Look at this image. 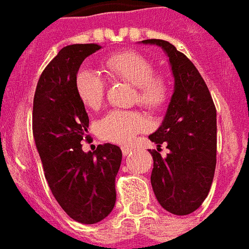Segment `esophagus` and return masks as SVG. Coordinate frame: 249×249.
<instances>
[{"mask_svg":"<svg viewBox=\"0 0 249 249\" xmlns=\"http://www.w3.org/2000/svg\"><path fill=\"white\" fill-rule=\"evenodd\" d=\"M121 151H123V155H124V156H128V155H130V153L133 152V148H131V147H123Z\"/></svg>","mask_w":249,"mask_h":249,"instance_id":"34e87169","label":"esophagus"}]
</instances>
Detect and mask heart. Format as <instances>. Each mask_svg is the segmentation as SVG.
Returning <instances> with one entry per match:
<instances>
[{
	"label": "heart",
	"mask_w": 249,
	"mask_h": 249,
	"mask_svg": "<svg viewBox=\"0 0 249 249\" xmlns=\"http://www.w3.org/2000/svg\"><path fill=\"white\" fill-rule=\"evenodd\" d=\"M104 68L115 80L134 86L135 101L148 111L160 112L169 104L170 83L163 75L155 74V66L143 54L135 51L118 52L105 60ZM75 90L84 106L97 110L105 100L106 83L97 72L82 70L76 75ZM145 128L147 121L139 111L112 110L101 119L97 131L107 142L128 144Z\"/></svg>",
	"instance_id": "b5f03b06"
}]
</instances>
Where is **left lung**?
Instances as JSON below:
<instances>
[{
  "label": "left lung",
  "mask_w": 249,
  "mask_h": 249,
  "mask_svg": "<svg viewBox=\"0 0 249 249\" xmlns=\"http://www.w3.org/2000/svg\"><path fill=\"white\" fill-rule=\"evenodd\" d=\"M169 56L175 87L162 125L149 139L157 149L153 157L151 184L157 201L174 215H189L209 195L216 167V107L205 80L193 62L173 44L162 39H145ZM165 144L171 151L159 153Z\"/></svg>",
  "instance_id": "left-lung-1"
}]
</instances>
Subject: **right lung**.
Here are the masks:
<instances>
[{
	"label": "right lung",
	"instance_id": "right-lung-1",
	"mask_svg": "<svg viewBox=\"0 0 249 249\" xmlns=\"http://www.w3.org/2000/svg\"><path fill=\"white\" fill-rule=\"evenodd\" d=\"M101 46L71 44L42 72L33 101V137L52 195L72 220L96 224L114 209L121 149L105 143L86 153L89 119L75 90L79 68Z\"/></svg>",
	"mask_w": 249,
	"mask_h": 249
}]
</instances>
